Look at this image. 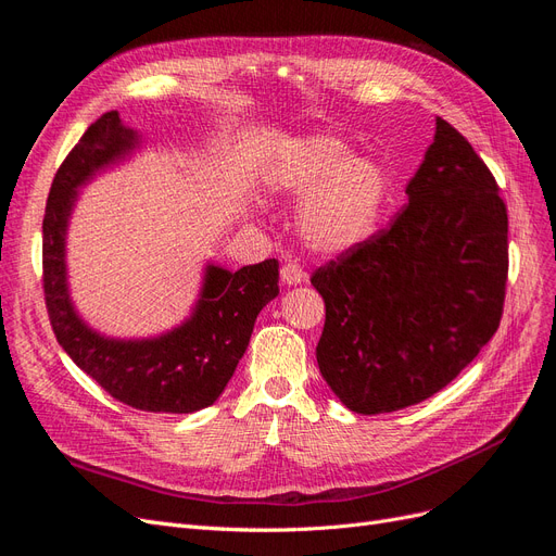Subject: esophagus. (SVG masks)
Segmentation results:
<instances>
[{"label": "esophagus", "instance_id": "esophagus-1", "mask_svg": "<svg viewBox=\"0 0 556 556\" xmlns=\"http://www.w3.org/2000/svg\"><path fill=\"white\" fill-rule=\"evenodd\" d=\"M280 278H282L285 285H301L306 280V274L299 264L288 262V264H282V268H280Z\"/></svg>", "mask_w": 556, "mask_h": 556}]
</instances>
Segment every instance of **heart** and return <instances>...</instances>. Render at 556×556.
Segmentation results:
<instances>
[{"instance_id":"1","label":"heart","mask_w":556,"mask_h":556,"mask_svg":"<svg viewBox=\"0 0 556 556\" xmlns=\"http://www.w3.org/2000/svg\"><path fill=\"white\" fill-rule=\"evenodd\" d=\"M268 190L304 197L296 229L313 250L341 255L374 237L390 201L392 180L368 155H350L345 141L308 134L285 143L264 169Z\"/></svg>"}]
</instances>
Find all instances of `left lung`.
Segmentation results:
<instances>
[{
    "mask_svg": "<svg viewBox=\"0 0 556 556\" xmlns=\"http://www.w3.org/2000/svg\"><path fill=\"white\" fill-rule=\"evenodd\" d=\"M390 229L319 266V374L343 406L392 413L441 392L498 329L508 213L462 134L435 117L433 143Z\"/></svg>",
    "mask_w": 556,
    "mask_h": 556,
    "instance_id": "obj_1",
    "label": "left lung"
}]
</instances>
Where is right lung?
<instances>
[{
  "instance_id": "obj_1",
  "label": "right lung",
  "mask_w": 556,
  "mask_h": 556,
  "mask_svg": "<svg viewBox=\"0 0 556 556\" xmlns=\"http://www.w3.org/2000/svg\"><path fill=\"white\" fill-rule=\"evenodd\" d=\"M139 146V134L109 111L62 162L43 215L46 308L62 350L113 399L148 413H194L215 403L237 371L260 311L278 296V262L239 271L206 264L190 317L153 339H111L88 327L66 282V227L83 185Z\"/></svg>"
}]
</instances>
